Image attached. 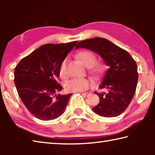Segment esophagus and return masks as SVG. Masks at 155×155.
Here are the masks:
<instances>
[{
	"instance_id": "1",
	"label": "esophagus",
	"mask_w": 155,
	"mask_h": 155,
	"mask_svg": "<svg viewBox=\"0 0 155 155\" xmlns=\"http://www.w3.org/2000/svg\"><path fill=\"white\" fill-rule=\"evenodd\" d=\"M90 94H91L90 93H88V92H83V93H82V95L84 96H90Z\"/></svg>"
}]
</instances>
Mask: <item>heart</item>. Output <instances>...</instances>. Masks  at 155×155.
Masks as SVG:
<instances>
[{
	"instance_id": "b5f03b06",
	"label": "heart",
	"mask_w": 155,
	"mask_h": 155,
	"mask_svg": "<svg viewBox=\"0 0 155 155\" xmlns=\"http://www.w3.org/2000/svg\"><path fill=\"white\" fill-rule=\"evenodd\" d=\"M78 57L84 64L90 67V72L94 75H99L102 72L103 67L101 65L95 64L96 56L93 52L87 50H83L78 52ZM68 59H63L59 65L58 72L59 77L63 79H65L68 77L67 71ZM94 85L93 81L87 78H75L68 81L65 84V90L68 92L82 91L87 90Z\"/></svg>"
}]
</instances>
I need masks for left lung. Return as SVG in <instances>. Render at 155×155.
Instances as JSON below:
<instances>
[{"label":"left lung","instance_id":"left-lung-1","mask_svg":"<svg viewBox=\"0 0 155 155\" xmlns=\"http://www.w3.org/2000/svg\"><path fill=\"white\" fill-rule=\"evenodd\" d=\"M78 48L99 54L109 66L99 87L104 91L94 92L99 96L100 103L93 111L107 117L120 115L129 105L136 91L138 72L135 61L127 51L104 38L82 40L75 46Z\"/></svg>","mask_w":155,"mask_h":155}]
</instances>
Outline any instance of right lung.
<instances>
[{
	"mask_svg": "<svg viewBox=\"0 0 155 155\" xmlns=\"http://www.w3.org/2000/svg\"><path fill=\"white\" fill-rule=\"evenodd\" d=\"M77 41L47 44L20 60L15 68L14 83L27 109L37 118L50 120L63 114L72 94H57L63 87L57 82L59 67Z\"/></svg>",
	"mask_w": 155,
	"mask_h": 155,
	"instance_id": "1",
	"label": "right lung"
}]
</instances>
